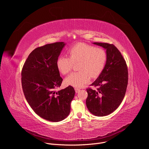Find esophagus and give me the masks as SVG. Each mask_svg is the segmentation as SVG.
<instances>
[{
    "mask_svg": "<svg viewBox=\"0 0 149 149\" xmlns=\"http://www.w3.org/2000/svg\"><path fill=\"white\" fill-rule=\"evenodd\" d=\"M75 92H76L77 93H79V92L80 91V90L78 89V88H75Z\"/></svg>",
    "mask_w": 149,
    "mask_h": 149,
    "instance_id": "esophagus-1",
    "label": "esophagus"
}]
</instances>
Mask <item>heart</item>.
Returning <instances> with one entry per match:
<instances>
[{"label": "heart", "instance_id": "heart-1", "mask_svg": "<svg viewBox=\"0 0 149 149\" xmlns=\"http://www.w3.org/2000/svg\"><path fill=\"white\" fill-rule=\"evenodd\" d=\"M68 54L69 57L61 56L57 59L56 67L62 74L65 75L71 71L73 64L78 63L77 68L79 71L71 73L65 79L67 85L75 88H81L88 82L90 76L98 75L107 61L105 49L82 43L73 46Z\"/></svg>", "mask_w": 149, "mask_h": 149}]
</instances>
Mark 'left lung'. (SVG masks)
I'll list each match as a JSON object with an SVG mask.
<instances>
[{"instance_id":"left-lung-1","label":"left lung","mask_w":149,"mask_h":149,"mask_svg":"<svg viewBox=\"0 0 149 149\" xmlns=\"http://www.w3.org/2000/svg\"><path fill=\"white\" fill-rule=\"evenodd\" d=\"M106 50L107 61L105 66L91 86L97 90H87V107L93 115L107 116L114 112L121 103L128 84V70L126 62L118 49L113 44L94 42Z\"/></svg>"}]
</instances>
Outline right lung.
<instances>
[{"instance_id":"obj_1","label":"right lung","mask_w":149,"mask_h":149,"mask_svg":"<svg viewBox=\"0 0 149 149\" xmlns=\"http://www.w3.org/2000/svg\"><path fill=\"white\" fill-rule=\"evenodd\" d=\"M66 44H47L35 49L22 70V86L26 101L35 113L45 120L58 122L70 114L75 95L71 86L56 91L62 82L56 61Z\"/></svg>"}]
</instances>
